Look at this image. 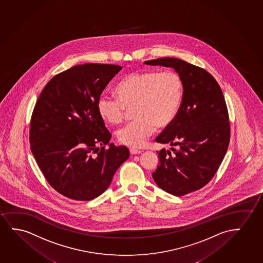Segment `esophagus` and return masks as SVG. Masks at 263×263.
Segmentation results:
<instances>
[{"instance_id": "1", "label": "esophagus", "mask_w": 263, "mask_h": 263, "mask_svg": "<svg viewBox=\"0 0 263 263\" xmlns=\"http://www.w3.org/2000/svg\"><path fill=\"white\" fill-rule=\"evenodd\" d=\"M129 152H130V154L134 155V154H140V153H141V151L134 148H129Z\"/></svg>"}]
</instances>
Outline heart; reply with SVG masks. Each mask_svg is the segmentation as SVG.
Wrapping results in <instances>:
<instances>
[{"label": "heart", "mask_w": 263, "mask_h": 263, "mask_svg": "<svg viewBox=\"0 0 263 263\" xmlns=\"http://www.w3.org/2000/svg\"><path fill=\"white\" fill-rule=\"evenodd\" d=\"M117 97L101 95L97 111L111 125L122 122L126 111L134 107V120L117 132L119 142L129 147H141L156 127L164 129L178 116L184 96V83L175 71L132 72L115 86Z\"/></svg>", "instance_id": "obj_1"}]
</instances>
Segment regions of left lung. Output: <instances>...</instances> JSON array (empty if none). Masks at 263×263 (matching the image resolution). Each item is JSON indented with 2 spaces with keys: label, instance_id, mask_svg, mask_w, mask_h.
Listing matches in <instances>:
<instances>
[{
  "label": "left lung",
  "instance_id": "1",
  "mask_svg": "<svg viewBox=\"0 0 263 263\" xmlns=\"http://www.w3.org/2000/svg\"><path fill=\"white\" fill-rule=\"evenodd\" d=\"M144 64L171 67L183 79L178 116L156 138L159 143L171 145L172 152H157L159 164L152 178L164 191L184 196L206 185L226 156L230 141L226 100L218 83L201 67L175 58Z\"/></svg>",
  "mask_w": 263,
  "mask_h": 263
}]
</instances>
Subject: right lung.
<instances>
[{
    "instance_id": "right-lung-1",
    "label": "right lung",
    "mask_w": 263,
    "mask_h": 263,
    "mask_svg": "<svg viewBox=\"0 0 263 263\" xmlns=\"http://www.w3.org/2000/svg\"><path fill=\"white\" fill-rule=\"evenodd\" d=\"M122 68L95 63L72 67L50 79L34 108L31 152L49 185L71 199L100 196L129 159L127 147L109 143L111 134L97 108L101 93Z\"/></svg>"
}]
</instances>
